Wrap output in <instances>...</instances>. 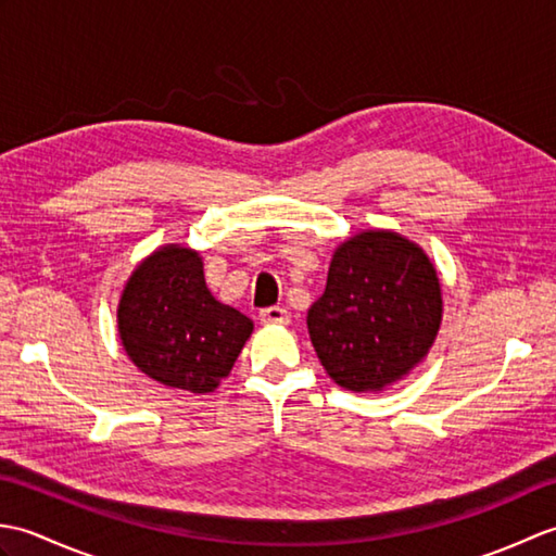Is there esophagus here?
I'll return each instance as SVG.
<instances>
[{
  "label": "esophagus",
  "instance_id": "1",
  "mask_svg": "<svg viewBox=\"0 0 556 556\" xmlns=\"http://www.w3.org/2000/svg\"><path fill=\"white\" fill-rule=\"evenodd\" d=\"M289 311L279 308V305H269V308L260 311V323L265 325H287L289 323Z\"/></svg>",
  "mask_w": 556,
  "mask_h": 556
}]
</instances>
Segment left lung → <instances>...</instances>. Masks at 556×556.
Instances as JSON below:
<instances>
[{
  "label": "left lung",
  "instance_id": "1",
  "mask_svg": "<svg viewBox=\"0 0 556 556\" xmlns=\"http://www.w3.org/2000/svg\"><path fill=\"white\" fill-rule=\"evenodd\" d=\"M442 311L428 253L392 229H363L334 248L325 293L308 311V334L339 387L382 392L428 356Z\"/></svg>",
  "mask_w": 556,
  "mask_h": 556
}]
</instances>
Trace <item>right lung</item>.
Instances as JSON below:
<instances>
[{
	"label": "right lung",
	"mask_w": 556,
	"mask_h": 556,
	"mask_svg": "<svg viewBox=\"0 0 556 556\" xmlns=\"http://www.w3.org/2000/svg\"><path fill=\"white\" fill-rule=\"evenodd\" d=\"M116 327L140 372L191 394L215 392L253 334L251 317L212 296L203 257L181 243L160 245L136 265Z\"/></svg>",
	"instance_id": "1"
}]
</instances>
